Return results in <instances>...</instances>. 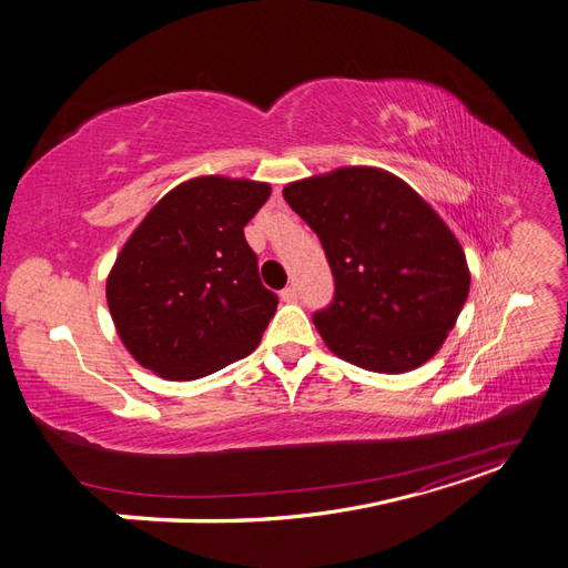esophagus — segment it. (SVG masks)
Wrapping results in <instances>:
<instances>
[{
  "mask_svg": "<svg viewBox=\"0 0 568 568\" xmlns=\"http://www.w3.org/2000/svg\"><path fill=\"white\" fill-rule=\"evenodd\" d=\"M280 296H282L284 303H296L298 301V288L296 286H286Z\"/></svg>",
  "mask_w": 568,
  "mask_h": 568,
  "instance_id": "1",
  "label": "esophagus"
}]
</instances>
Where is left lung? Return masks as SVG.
I'll return each mask as SVG.
<instances>
[{
    "label": "left lung",
    "mask_w": 568,
    "mask_h": 568,
    "mask_svg": "<svg viewBox=\"0 0 568 568\" xmlns=\"http://www.w3.org/2000/svg\"><path fill=\"white\" fill-rule=\"evenodd\" d=\"M320 236L334 301L313 322L351 365L403 374L432 359L469 296L457 236L415 189L369 165L336 168L284 186Z\"/></svg>",
    "instance_id": "left-lung-1"
}]
</instances>
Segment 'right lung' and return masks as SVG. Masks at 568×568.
<instances>
[{"instance_id":"1","label":"right lung","mask_w":568,"mask_h":568,"mask_svg":"<svg viewBox=\"0 0 568 568\" xmlns=\"http://www.w3.org/2000/svg\"><path fill=\"white\" fill-rule=\"evenodd\" d=\"M270 192L267 182L192 178L130 234L109 272L106 301L142 367L192 382L257 348L277 296L261 282L244 227Z\"/></svg>"}]
</instances>
